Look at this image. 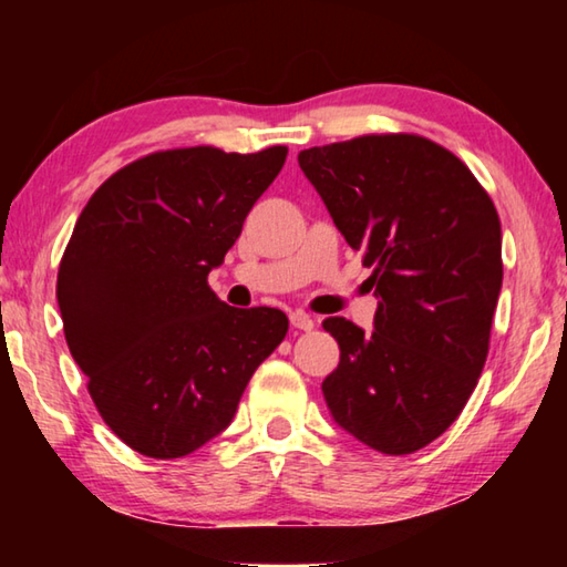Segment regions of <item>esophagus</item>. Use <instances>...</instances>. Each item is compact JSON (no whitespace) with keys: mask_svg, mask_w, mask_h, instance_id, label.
Listing matches in <instances>:
<instances>
[{"mask_svg":"<svg viewBox=\"0 0 567 567\" xmlns=\"http://www.w3.org/2000/svg\"><path fill=\"white\" fill-rule=\"evenodd\" d=\"M290 322H292V328H297V330H305V332L315 328V320H312L310 315H307V312H302V310L290 312Z\"/></svg>","mask_w":567,"mask_h":567,"instance_id":"34e87169","label":"esophagus"}]
</instances>
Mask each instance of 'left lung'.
<instances>
[{"instance_id": "8db88e82", "label": "left lung", "mask_w": 567, "mask_h": 567, "mask_svg": "<svg viewBox=\"0 0 567 567\" xmlns=\"http://www.w3.org/2000/svg\"><path fill=\"white\" fill-rule=\"evenodd\" d=\"M375 285V330L322 328L340 364L322 382L332 420L372 450L408 455L473 395L503 287L501 217L453 152L417 134H364L297 155Z\"/></svg>"}]
</instances>
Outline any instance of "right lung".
Here are the masks:
<instances>
[{"label":"right lung","mask_w":567,"mask_h":567,"mask_svg":"<svg viewBox=\"0 0 567 567\" xmlns=\"http://www.w3.org/2000/svg\"><path fill=\"white\" fill-rule=\"evenodd\" d=\"M287 147L165 150L104 182L76 219L56 302L102 420L140 455L195 453L233 422L252 372L285 340L275 307L225 305L207 275Z\"/></svg>","instance_id":"add662e5"}]
</instances>
